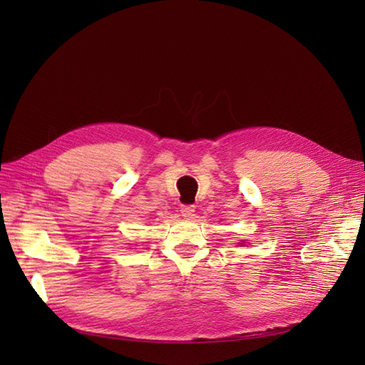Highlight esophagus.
<instances>
[{"mask_svg": "<svg viewBox=\"0 0 365 365\" xmlns=\"http://www.w3.org/2000/svg\"><path fill=\"white\" fill-rule=\"evenodd\" d=\"M181 215L185 219H192L195 216V207L193 205H182L181 207Z\"/></svg>", "mask_w": 365, "mask_h": 365, "instance_id": "1", "label": "esophagus"}]
</instances>
